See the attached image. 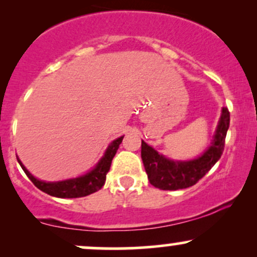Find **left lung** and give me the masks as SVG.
<instances>
[{
  "label": "left lung",
  "mask_w": 257,
  "mask_h": 257,
  "mask_svg": "<svg viewBox=\"0 0 257 257\" xmlns=\"http://www.w3.org/2000/svg\"><path fill=\"white\" fill-rule=\"evenodd\" d=\"M228 126L229 111L227 107H223L216 134L210 147L200 157L188 162H174L167 159L143 141L141 158L150 184L167 191L181 190L196 185L221 158L225 149V139Z\"/></svg>",
  "instance_id": "8db88e82"
}]
</instances>
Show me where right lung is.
<instances>
[{
  "label": "right lung",
  "instance_id": "1",
  "mask_svg": "<svg viewBox=\"0 0 257 257\" xmlns=\"http://www.w3.org/2000/svg\"><path fill=\"white\" fill-rule=\"evenodd\" d=\"M123 137L113 141L108 149L106 150L105 156L99 162L98 166L94 168L90 173L87 175L81 176L77 179L71 180H65V181L59 182H44L41 180H37L36 178L31 175L30 173L26 170V168L23 166L22 162L18 159L20 167L23 168L28 178L34 182V185L37 188H40L43 192L51 194L53 197H59V198H78V197H85L88 194H91L96 191H99L105 184L106 174L110 170L112 159H113L114 155H116L117 150H118L119 144L122 143Z\"/></svg>",
  "mask_w": 257,
  "mask_h": 257
}]
</instances>
